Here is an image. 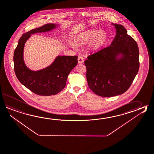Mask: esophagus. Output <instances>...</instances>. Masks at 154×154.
Instances as JSON below:
<instances>
[{
    "label": "esophagus",
    "instance_id": "34e87169",
    "mask_svg": "<svg viewBox=\"0 0 154 154\" xmlns=\"http://www.w3.org/2000/svg\"><path fill=\"white\" fill-rule=\"evenodd\" d=\"M84 62V59L82 57H79L78 58V63H82Z\"/></svg>",
    "mask_w": 154,
    "mask_h": 154
}]
</instances>
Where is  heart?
I'll list each match as a JSON object with an SVG mask.
<instances>
[{"mask_svg": "<svg viewBox=\"0 0 154 154\" xmlns=\"http://www.w3.org/2000/svg\"><path fill=\"white\" fill-rule=\"evenodd\" d=\"M76 39L79 44L89 43V49L93 51H97L106 44L109 36L106 32L89 29L80 32L77 35ZM71 44L75 49L78 46L75 42H71Z\"/></svg>", "mask_w": 154, "mask_h": 154, "instance_id": "1", "label": "heart"}]
</instances>
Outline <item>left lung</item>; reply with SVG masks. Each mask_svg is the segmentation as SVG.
I'll return each mask as SVG.
<instances>
[{
	"label": "left lung",
	"instance_id": "8db88e82",
	"mask_svg": "<svg viewBox=\"0 0 154 154\" xmlns=\"http://www.w3.org/2000/svg\"><path fill=\"white\" fill-rule=\"evenodd\" d=\"M115 38L109 47L91 55L85 61L88 86L95 94L111 97L127 91L138 73L139 48L121 25L113 24Z\"/></svg>",
	"mask_w": 154,
	"mask_h": 154
}]
</instances>
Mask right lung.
<instances>
[{
    "instance_id": "1",
    "label": "right lung",
    "mask_w": 154,
    "mask_h": 154,
    "mask_svg": "<svg viewBox=\"0 0 154 154\" xmlns=\"http://www.w3.org/2000/svg\"><path fill=\"white\" fill-rule=\"evenodd\" d=\"M57 26L55 23H48L23 34L14 54L17 78L26 88L39 95L50 96L61 91L66 86L68 75L78 63L77 56H57L50 65L38 71H32L26 65L24 47L31 35L50 31Z\"/></svg>"
}]
</instances>
